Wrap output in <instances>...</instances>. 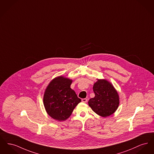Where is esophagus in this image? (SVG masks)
<instances>
[{
    "mask_svg": "<svg viewBox=\"0 0 154 154\" xmlns=\"http://www.w3.org/2000/svg\"><path fill=\"white\" fill-rule=\"evenodd\" d=\"M82 102H84V103H86L87 102V100L86 98H84V99H82Z\"/></svg>",
    "mask_w": 154,
    "mask_h": 154,
    "instance_id": "1",
    "label": "esophagus"
}]
</instances>
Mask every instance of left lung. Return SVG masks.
Returning a JSON list of instances; mask_svg holds the SVG:
<instances>
[{"mask_svg": "<svg viewBox=\"0 0 154 154\" xmlns=\"http://www.w3.org/2000/svg\"><path fill=\"white\" fill-rule=\"evenodd\" d=\"M93 91L95 97L88 101L92 110L103 118L114 113L119 107L120 100L118 91L113 84L105 79H97L94 84Z\"/></svg>", "mask_w": 154, "mask_h": 154, "instance_id": "1", "label": "left lung"}]
</instances>
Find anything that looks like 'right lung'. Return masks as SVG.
Returning a JSON list of instances; mask_svg holds the SVG:
<instances>
[{
    "mask_svg": "<svg viewBox=\"0 0 154 154\" xmlns=\"http://www.w3.org/2000/svg\"><path fill=\"white\" fill-rule=\"evenodd\" d=\"M72 82L69 78L58 76L49 82L45 90L44 105L48 115L54 120H67L82 101L70 88Z\"/></svg>",
    "mask_w": 154,
    "mask_h": 154,
    "instance_id": "1",
    "label": "right lung"
}]
</instances>
